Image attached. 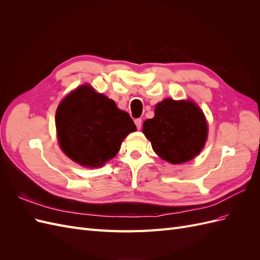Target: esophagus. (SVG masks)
Segmentation results:
<instances>
[{
	"mask_svg": "<svg viewBox=\"0 0 260 260\" xmlns=\"http://www.w3.org/2000/svg\"><path fill=\"white\" fill-rule=\"evenodd\" d=\"M135 123L137 125V128L140 129L141 128V124H142V119H141V118H137V119L135 120Z\"/></svg>",
	"mask_w": 260,
	"mask_h": 260,
	"instance_id": "esophagus-1",
	"label": "esophagus"
}]
</instances>
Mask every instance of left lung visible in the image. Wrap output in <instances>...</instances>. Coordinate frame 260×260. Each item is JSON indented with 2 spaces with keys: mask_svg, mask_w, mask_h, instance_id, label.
Here are the masks:
<instances>
[{
  "mask_svg": "<svg viewBox=\"0 0 260 260\" xmlns=\"http://www.w3.org/2000/svg\"><path fill=\"white\" fill-rule=\"evenodd\" d=\"M143 133L154 152L171 164H182L198 155L207 139V123L191 101L164 100L155 116L143 123Z\"/></svg>",
  "mask_w": 260,
  "mask_h": 260,
  "instance_id": "1",
  "label": "left lung"
}]
</instances>
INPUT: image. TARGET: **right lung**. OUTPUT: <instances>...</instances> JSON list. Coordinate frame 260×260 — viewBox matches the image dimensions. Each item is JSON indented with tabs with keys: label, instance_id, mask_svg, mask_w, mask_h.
<instances>
[{
	"label": "right lung",
	"instance_id": "right-lung-1",
	"mask_svg": "<svg viewBox=\"0 0 260 260\" xmlns=\"http://www.w3.org/2000/svg\"><path fill=\"white\" fill-rule=\"evenodd\" d=\"M55 122L62 151L85 167H100L112 159L122 140L137 130L127 112L90 85H81L62 100Z\"/></svg>",
	"mask_w": 260,
	"mask_h": 260
}]
</instances>
